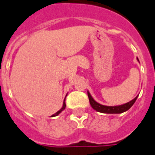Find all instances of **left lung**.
<instances>
[{
    "instance_id": "1",
    "label": "left lung",
    "mask_w": 155,
    "mask_h": 155,
    "mask_svg": "<svg viewBox=\"0 0 155 155\" xmlns=\"http://www.w3.org/2000/svg\"><path fill=\"white\" fill-rule=\"evenodd\" d=\"M137 61L139 60L137 59ZM87 94H88L89 100H90V104H91V107L94 109L95 111H99V112H102V113L106 114H120L123 113L124 111H128L130 107L134 104V103L136 102L137 96H136L133 100L128 102L126 104H121V105H117V106H105L103 104H99L98 102H96L93 99V97L91 96V94H90V92L87 91Z\"/></svg>"
}]
</instances>
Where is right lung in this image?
Instances as JSON below:
<instances>
[{
    "label": "right lung",
    "instance_id": "add662e5",
    "mask_svg": "<svg viewBox=\"0 0 155 155\" xmlns=\"http://www.w3.org/2000/svg\"><path fill=\"white\" fill-rule=\"evenodd\" d=\"M67 94H66V96H67ZM66 96H65V97H66ZM65 107H66V104H65V98H64V102H63V106H62V107H61V108L60 109V110H59V111H57V112H56V113H55V114H53V115H52V116H51V117H53V116H58L59 114L61 113V111H64V108H65Z\"/></svg>",
    "mask_w": 155,
    "mask_h": 155
}]
</instances>
